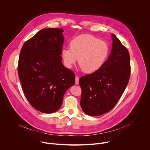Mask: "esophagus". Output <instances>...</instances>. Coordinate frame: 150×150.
Segmentation results:
<instances>
[{
    "label": "esophagus",
    "mask_w": 150,
    "mask_h": 150,
    "mask_svg": "<svg viewBox=\"0 0 150 150\" xmlns=\"http://www.w3.org/2000/svg\"><path fill=\"white\" fill-rule=\"evenodd\" d=\"M79 77L78 76H76V77H75V84H76V85H78V83H79Z\"/></svg>",
    "instance_id": "34e87169"
}]
</instances>
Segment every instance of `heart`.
<instances>
[{
    "label": "heart",
    "instance_id": "1",
    "mask_svg": "<svg viewBox=\"0 0 150 150\" xmlns=\"http://www.w3.org/2000/svg\"><path fill=\"white\" fill-rule=\"evenodd\" d=\"M70 47L63 48L62 56L65 66L71 68L77 62L85 73L100 69L108 58L109 47L105 42L91 34H82L72 39Z\"/></svg>",
    "mask_w": 150,
    "mask_h": 150
}]
</instances>
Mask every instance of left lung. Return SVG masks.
Returning a JSON list of instances; mask_svg holds the SVG:
<instances>
[{"label":"left lung","mask_w":150,"mask_h":150,"mask_svg":"<svg viewBox=\"0 0 150 150\" xmlns=\"http://www.w3.org/2000/svg\"><path fill=\"white\" fill-rule=\"evenodd\" d=\"M110 56L102 67L79 81L83 112L98 116L110 111L123 93L131 75L130 56L127 49L114 34Z\"/></svg>","instance_id":"left-lung-1"}]
</instances>
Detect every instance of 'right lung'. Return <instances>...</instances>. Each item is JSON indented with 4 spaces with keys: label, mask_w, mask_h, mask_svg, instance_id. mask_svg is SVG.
<instances>
[{
    "label": "right lung",
    "mask_w": 150,
    "mask_h": 150,
    "mask_svg": "<svg viewBox=\"0 0 150 150\" xmlns=\"http://www.w3.org/2000/svg\"><path fill=\"white\" fill-rule=\"evenodd\" d=\"M62 28H45L25 42L19 54L18 73L24 93L36 110L56 112L66 91L75 84V74L62 62Z\"/></svg>",
    "instance_id": "add662e5"
}]
</instances>
